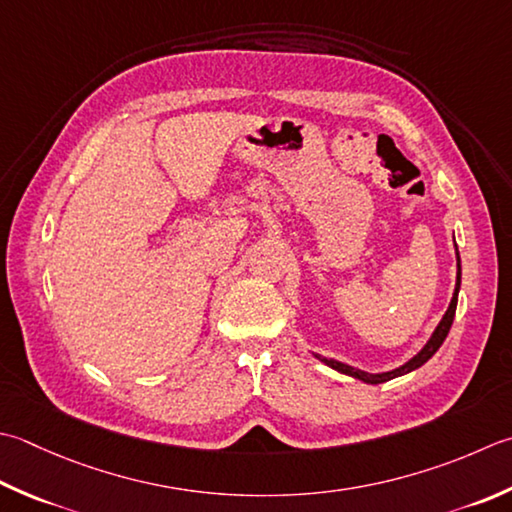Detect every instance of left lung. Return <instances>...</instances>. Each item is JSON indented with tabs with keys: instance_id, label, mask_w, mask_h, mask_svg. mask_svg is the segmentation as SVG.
I'll use <instances>...</instances> for the list:
<instances>
[{
	"instance_id": "left-lung-1",
	"label": "left lung",
	"mask_w": 512,
	"mask_h": 512,
	"mask_svg": "<svg viewBox=\"0 0 512 512\" xmlns=\"http://www.w3.org/2000/svg\"><path fill=\"white\" fill-rule=\"evenodd\" d=\"M459 284H462V266H459V270H457L455 295H453V299H450V306H448V310H446L444 319H442V322H439V326L435 328V333H433V337L428 339V344H426L422 350H419V353H417L413 359H410V362H406L404 366H399V368H395V370H390V373L370 375V373H364V370H357V368H353V366H346V364H342V362H335V359H326V357H322V355H317V359H322V362H324L326 366L339 370V373L350 375V377H355V379H362V382H368V384H382V382H388V379H393V377H399V375H406V373H410V370H415V368H419L422 364H426L428 359L437 353L439 346L444 344V339H446L448 330H450V326H453V319H455Z\"/></svg>"
}]
</instances>
